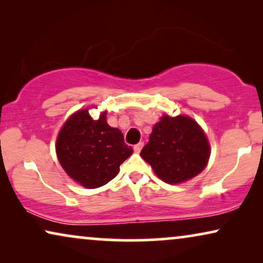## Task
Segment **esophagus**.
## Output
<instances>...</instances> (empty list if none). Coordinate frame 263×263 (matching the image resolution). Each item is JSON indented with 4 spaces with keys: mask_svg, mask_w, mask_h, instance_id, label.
Here are the masks:
<instances>
[{
    "mask_svg": "<svg viewBox=\"0 0 263 263\" xmlns=\"http://www.w3.org/2000/svg\"><path fill=\"white\" fill-rule=\"evenodd\" d=\"M142 147H143V142H139V143H136V145L134 146V151L135 152H140V151L142 149Z\"/></svg>",
    "mask_w": 263,
    "mask_h": 263,
    "instance_id": "1",
    "label": "esophagus"
}]
</instances>
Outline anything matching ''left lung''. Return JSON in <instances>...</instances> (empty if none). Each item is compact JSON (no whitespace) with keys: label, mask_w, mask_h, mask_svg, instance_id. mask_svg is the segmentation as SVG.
Returning a JSON list of instances; mask_svg holds the SVG:
<instances>
[{"label":"left lung","mask_w":263,"mask_h":263,"mask_svg":"<svg viewBox=\"0 0 263 263\" xmlns=\"http://www.w3.org/2000/svg\"><path fill=\"white\" fill-rule=\"evenodd\" d=\"M140 156L160 179L178 184L206 167L210 145L202 129L190 117L163 116L153 127Z\"/></svg>","instance_id":"left-lung-1"}]
</instances>
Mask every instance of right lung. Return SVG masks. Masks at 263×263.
I'll list each match as a JSON object with an SVG mask.
<instances>
[{
  "instance_id": "right-lung-1",
  "label": "right lung",
  "mask_w": 263,
  "mask_h": 263,
  "mask_svg": "<svg viewBox=\"0 0 263 263\" xmlns=\"http://www.w3.org/2000/svg\"><path fill=\"white\" fill-rule=\"evenodd\" d=\"M56 152L64 171L86 188L106 184L132 156L120 129L106 122V112L93 120L87 109L75 112L61 129Z\"/></svg>"
}]
</instances>
